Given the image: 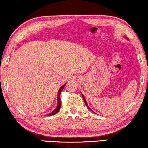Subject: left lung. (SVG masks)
<instances>
[{
	"instance_id": "obj_1",
	"label": "left lung",
	"mask_w": 148,
	"mask_h": 148,
	"mask_svg": "<svg viewBox=\"0 0 148 148\" xmlns=\"http://www.w3.org/2000/svg\"><path fill=\"white\" fill-rule=\"evenodd\" d=\"M82 97H83V100H84V101H85V105H86V106L87 107V108H88V109H89V110H91V109H90L89 108V107L88 106V105H87V101H86V100H85V97H84V95H83V94H82ZM92 111V110H91Z\"/></svg>"
}]
</instances>
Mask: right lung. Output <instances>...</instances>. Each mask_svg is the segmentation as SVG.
Segmentation results:
<instances>
[{
  "instance_id": "add662e5",
  "label": "right lung",
  "mask_w": 148,
  "mask_h": 148,
  "mask_svg": "<svg viewBox=\"0 0 148 148\" xmlns=\"http://www.w3.org/2000/svg\"><path fill=\"white\" fill-rule=\"evenodd\" d=\"M65 85H66V83H65V84H64L63 86H61V87H60V89H59V90L58 91V94H57V108H55V110L54 111H52V112L50 113H49V114H47V115H49V116H51V115L56 114L57 113L59 112V110H60V109H61V98H60V96H61V91L63 90Z\"/></svg>"
}]
</instances>
